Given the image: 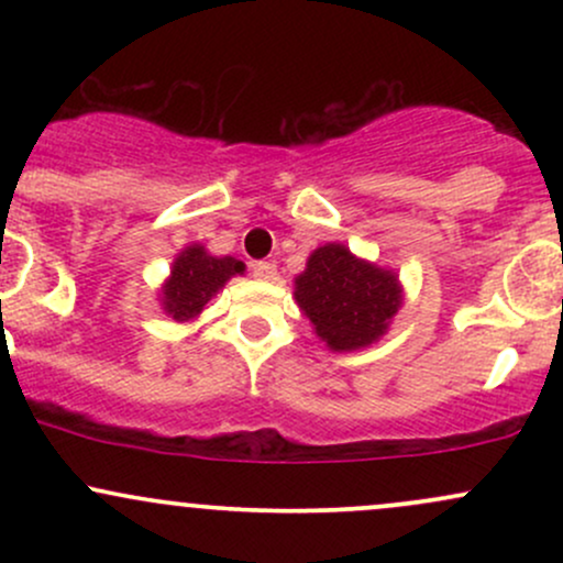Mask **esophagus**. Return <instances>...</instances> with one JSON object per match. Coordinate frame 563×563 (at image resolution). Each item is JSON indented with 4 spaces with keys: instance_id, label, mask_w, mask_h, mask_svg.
<instances>
[{
    "instance_id": "34e87169",
    "label": "esophagus",
    "mask_w": 563,
    "mask_h": 563,
    "mask_svg": "<svg viewBox=\"0 0 563 563\" xmlns=\"http://www.w3.org/2000/svg\"><path fill=\"white\" fill-rule=\"evenodd\" d=\"M251 273H254V277H260V280H275L277 267L273 262H254L251 264Z\"/></svg>"
}]
</instances>
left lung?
Listing matches in <instances>:
<instances>
[{
	"instance_id": "8db88e82",
	"label": "left lung",
	"mask_w": 563,
	"mask_h": 563,
	"mask_svg": "<svg viewBox=\"0 0 563 563\" xmlns=\"http://www.w3.org/2000/svg\"><path fill=\"white\" fill-rule=\"evenodd\" d=\"M296 301L328 346L352 352L386 331L402 303V290L394 273L360 262L344 245L328 243L296 277Z\"/></svg>"
}]
</instances>
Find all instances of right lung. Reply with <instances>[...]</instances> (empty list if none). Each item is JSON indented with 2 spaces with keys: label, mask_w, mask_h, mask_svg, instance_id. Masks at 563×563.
<instances>
[{
  "label": "right lung",
  "mask_w": 563,
  "mask_h": 563,
  "mask_svg": "<svg viewBox=\"0 0 563 563\" xmlns=\"http://www.w3.org/2000/svg\"><path fill=\"white\" fill-rule=\"evenodd\" d=\"M243 273V262L224 256H209L203 245H190L177 256L169 283L164 286V309L174 320L196 318L232 275Z\"/></svg>",
  "instance_id": "1"
}]
</instances>
